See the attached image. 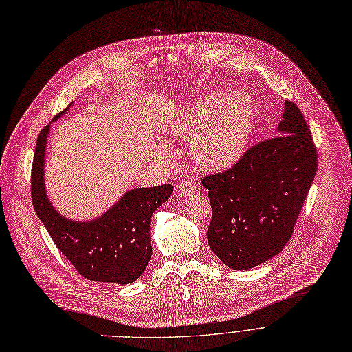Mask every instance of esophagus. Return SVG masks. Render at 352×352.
Instances as JSON below:
<instances>
[{"label": "esophagus", "instance_id": "esophagus-1", "mask_svg": "<svg viewBox=\"0 0 352 352\" xmlns=\"http://www.w3.org/2000/svg\"><path fill=\"white\" fill-rule=\"evenodd\" d=\"M197 192V182L194 179H184L179 184V195L182 198H188Z\"/></svg>", "mask_w": 352, "mask_h": 352}]
</instances>
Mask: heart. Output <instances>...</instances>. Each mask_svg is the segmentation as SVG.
<instances>
[{
  "label": "heart",
  "instance_id": "1",
  "mask_svg": "<svg viewBox=\"0 0 352 352\" xmlns=\"http://www.w3.org/2000/svg\"><path fill=\"white\" fill-rule=\"evenodd\" d=\"M258 122V111L244 91L205 94L175 112L167 123V135L190 142V153L208 173H223L234 167L251 143ZM158 154L168 155L166 147Z\"/></svg>",
  "mask_w": 352,
  "mask_h": 352
}]
</instances>
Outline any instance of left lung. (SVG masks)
Instances as JSON below:
<instances>
[{"instance_id": "8db88e82", "label": "left lung", "mask_w": 352, "mask_h": 352, "mask_svg": "<svg viewBox=\"0 0 352 352\" xmlns=\"http://www.w3.org/2000/svg\"><path fill=\"white\" fill-rule=\"evenodd\" d=\"M317 171V151L300 109L285 101L276 136L255 144L228 171L202 179L212 220L208 241L219 260L243 271L289 241Z\"/></svg>"}]
</instances>
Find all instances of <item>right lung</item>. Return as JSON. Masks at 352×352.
Instances as JSON below:
<instances>
[{
  "label": "right lung",
  "instance_id": "1",
  "mask_svg": "<svg viewBox=\"0 0 352 352\" xmlns=\"http://www.w3.org/2000/svg\"><path fill=\"white\" fill-rule=\"evenodd\" d=\"M70 108V105H69ZM69 108L53 118L65 115ZM50 124L41 132L32 167V202L56 247L89 280L126 285L135 282L146 270L153 247L150 219L168 201L173 185L136 188L107 212L91 220H73L60 214L52 205L45 186V157Z\"/></svg>",
  "mask_w": 352,
  "mask_h": 352
}]
</instances>
